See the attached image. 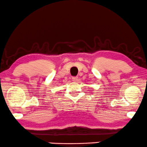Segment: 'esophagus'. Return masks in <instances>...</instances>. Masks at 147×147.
Returning <instances> with one entry per match:
<instances>
[{
    "mask_svg": "<svg viewBox=\"0 0 147 147\" xmlns=\"http://www.w3.org/2000/svg\"><path fill=\"white\" fill-rule=\"evenodd\" d=\"M78 78L77 76H74V77H72V80H73L74 82H77Z\"/></svg>",
    "mask_w": 147,
    "mask_h": 147,
    "instance_id": "obj_1",
    "label": "esophagus"
}]
</instances>
